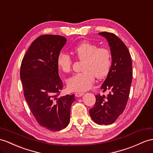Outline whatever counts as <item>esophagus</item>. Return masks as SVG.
Here are the masks:
<instances>
[{"label":"esophagus","mask_w":153,"mask_h":153,"mask_svg":"<svg viewBox=\"0 0 153 153\" xmlns=\"http://www.w3.org/2000/svg\"><path fill=\"white\" fill-rule=\"evenodd\" d=\"M84 94V93L83 92H79V91H77L76 94H75V96L77 97H79L82 96Z\"/></svg>","instance_id":"1"}]
</instances>
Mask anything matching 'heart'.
<instances>
[{"label": "heart", "mask_w": 153, "mask_h": 153, "mask_svg": "<svg viewBox=\"0 0 153 153\" xmlns=\"http://www.w3.org/2000/svg\"><path fill=\"white\" fill-rule=\"evenodd\" d=\"M72 52L80 60L82 71L74 74L67 80L68 88L73 91H85L92 86L97 79H102L110 72L111 57L106 48L88 42L81 43L72 48ZM58 69L65 73L71 70L72 59L65 53H60L56 59Z\"/></svg>", "instance_id": "b5f03b06"}]
</instances>
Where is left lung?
<instances>
[{"mask_svg": "<svg viewBox=\"0 0 153 153\" xmlns=\"http://www.w3.org/2000/svg\"><path fill=\"white\" fill-rule=\"evenodd\" d=\"M99 35L106 38L110 48L111 66L100 87L109 94L96 95V102L89 110V115L96 123L106 125L114 123L125 108L132 82V64L127 47L117 36L105 32Z\"/></svg>", "mask_w": 153, "mask_h": 153, "instance_id": "left-lung-1", "label": "left lung"}]
</instances>
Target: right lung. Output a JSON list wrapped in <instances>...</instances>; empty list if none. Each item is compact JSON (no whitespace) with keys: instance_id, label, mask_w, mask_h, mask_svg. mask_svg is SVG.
Listing matches in <instances>:
<instances>
[{"instance_id":"1","label":"right lung","mask_w":153,"mask_h":153,"mask_svg":"<svg viewBox=\"0 0 153 153\" xmlns=\"http://www.w3.org/2000/svg\"><path fill=\"white\" fill-rule=\"evenodd\" d=\"M67 39L42 35L32 43L23 57L20 77L24 95L38 123L51 131L65 128L70 121L74 95L58 97L63 88L56 59Z\"/></svg>"}]
</instances>
